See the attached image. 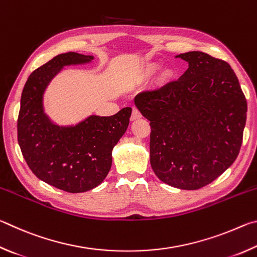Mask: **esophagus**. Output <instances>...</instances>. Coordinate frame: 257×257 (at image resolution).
I'll return each mask as SVG.
<instances>
[{"label":"esophagus","mask_w":257,"mask_h":257,"mask_svg":"<svg viewBox=\"0 0 257 257\" xmlns=\"http://www.w3.org/2000/svg\"><path fill=\"white\" fill-rule=\"evenodd\" d=\"M141 117H142L141 112L139 111L137 108H133V111H132V115H131V120L139 119V118H141Z\"/></svg>","instance_id":"1"}]
</instances>
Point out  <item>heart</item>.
<instances>
[{
	"label": "heart",
	"mask_w": 257,
	"mask_h": 257,
	"mask_svg": "<svg viewBox=\"0 0 257 257\" xmlns=\"http://www.w3.org/2000/svg\"><path fill=\"white\" fill-rule=\"evenodd\" d=\"M156 70H157V67H156L155 65H149V66H147V69H146V74H147V75H151L152 73H155Z\"/></svg>",
	"instance_id": "b5f03b06"
}]
</instances>
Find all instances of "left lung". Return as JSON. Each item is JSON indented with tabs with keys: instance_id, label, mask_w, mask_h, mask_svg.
Returning a JSON list of instances; mask_svg holds the SVG:
<instances>
[{
	"instance_id": "8db88e82",
	"label": "left lung",
	"mask_w": 257,
	"mask_h": 257,
	"mask_svg": "<svg viewBox=\"0 0 257 257\" xmlns=\"http://www.w3.org/2000/svg\"><path fill=\"white\" fill-rule=\"evenodd\" d=\"M188 69L178 80L134 99L150 120V163L161 182L199 190L239 154L247 101L226 61L202 52L178 55Z\"/></svg>"
}]
</instances>
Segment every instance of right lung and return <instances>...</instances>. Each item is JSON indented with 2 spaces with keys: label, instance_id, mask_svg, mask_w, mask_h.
I'll use <instances>...</instances> for the list:
<instances>
[{
  "label": "right lung",
  "instance_id": "obj_1",
  "mask_svg": "<svg viewBox=\"0 0 257 257\" xmlns=\"http://www.w3.org/2000/svg\"><path fill=\"white\" fill-rule=\"evenodd\" d=\"M92 56L69 52L36 69L22 90L18 142L36 176L69 193L92 190L111 167V151L125 133L132 108L109 117L90 116L71 127L54 125L43 110V93L63 66L81 64Z\"/></svg>",
  "mask_w": 257,
  "mask_h": 257
}]
</instances>
